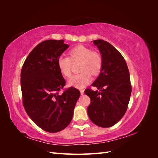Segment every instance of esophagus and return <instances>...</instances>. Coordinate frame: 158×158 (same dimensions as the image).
<instances>
[{
  "label": "esophagus",
  "instance_id": "1",
  "mask_svg": "<svg viewBox=\"0 0 158 158\" xmlns=\"http://www.w3.org/2000/svg\"><path fill=\"white\" fill-rule=\"evenodd\" d=\"M80 94H81V95H83L84 94V89H80Z\"/></svg>",
  "mask_w": 158,
  "mask_h": 158
}]
</instances>
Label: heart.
I'll return each mask as SVG.
<instances>
[{"label":"heart","mask_w":158,"mask_h":158,"mask_svg":"<svg viewBox=\"0 0 158 158\" xmlns=\"http://www.w3.org/2000/svg\"><path fill=\"white\" fill-rule=\"evenodd\" d=\"M69 56H60L57 59L56 65L60 74L69 78L71 75L73 62L82 60L80 66V70L82 73L70 78L69 84L70 86L83 88L92 81V74L98 75L101 72L103 65L102 56L87 47L78 45L74 47L69 51Z\"/></svg>","instance_id":"obj_1"}]
</instances>
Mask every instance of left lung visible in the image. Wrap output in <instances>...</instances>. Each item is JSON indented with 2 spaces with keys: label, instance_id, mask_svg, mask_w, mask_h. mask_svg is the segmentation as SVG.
Returning a JSON list of instances; mask_svg holds the SVG:
<instances>
[{
  "label": "left lung",
  "instance_id": "obj_1",
  "mask_svg": "<svg viewBox=\"0 0 158 158\" xmlns=\"http://www.w3.org/2000/svg\"><path fill=\"white\" fill-rule=\"evenodd\" d=\"M93 43L101 52L103 65L92 84L100 92L89 88L84 92L91 99L88 114L97 126L111 127L127 111L132 92L130 74L125 59L111 44L102 40Z\"/></svg>",
  "mask_w": 158,
  "mask_h": 158
}]
</instances>
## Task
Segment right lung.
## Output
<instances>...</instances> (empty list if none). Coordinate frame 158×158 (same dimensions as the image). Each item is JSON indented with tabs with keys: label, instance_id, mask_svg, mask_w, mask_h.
I'll return each instance as SVG.
<instances>
[{
	"label": "right lung",
	"instance_id": "1",
	"mask_svg": "<svg viewBox=\"0 0 158 158\" xmlns=\"http://www.w3.org/2000/svg\"><path fill=\"white\" fill-rule=\"evenodd\" d=\"M69 46L64 40L42 41L27 56L21 71L23 105L31 120L43 130L57 132L67 127L80 95L73 87L65 89V80L57 59Z\"/></svg>",
	"mask_w": 158,
	"mask_h": 158
}]
</instances>
